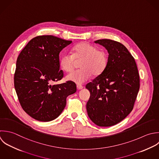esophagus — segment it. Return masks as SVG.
Returning <instances> with one entry per match:
<instances>
[{"instance_id": "1", "label": "esophagus", "mask_w": 159, "mask_h": 159, "mask_svg": "<svg viewBox=\"0 0 159 159\" xmlns=\"http://www.w3.org/2000/svg\"><path fill=\"white\" fill-rule=\"evenodd\" d=\"M77 88L79 89V90H81L84 88V86H82V85H77Z\"/></svg>"}]
</instances>
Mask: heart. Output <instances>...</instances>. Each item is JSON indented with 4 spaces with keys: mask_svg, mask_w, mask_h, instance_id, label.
I'll return each mask as SVG.
<instances>
[{
    "mask_svg": "<svg viewBox=\"0 0 159 159\" xmlns=\"http://www.w3.org/2000/svg\"><path fill=\"white\" fill-rule=\"evenodd\" d=\"M81 61L78 69L67 76L68 80L81 84L92 76L100 74L106 68L108 62L107 53L88 43H80L71 49V53L64 52L60 59L61 67L67 72H72L76 64V61Z\"/></svg>",
    "mask_w": 159,
    "mask_h": 159,
    "instance_id": "heart-1",
    "label": "heart"
}]
</instances>
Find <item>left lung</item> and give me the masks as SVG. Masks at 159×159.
Segmentation results:
<instances>
[{
	"instance_id": "left-lung-1",
	"label": "left lung",
	"mask_w": 159,
	"mask_h": 159,
	"mask_svg": "<svg viewBox=\"0 0 159 159\" xmlns=\"http://www.w3.org/2000/svg\"><path fill=\"white\" fill-rule=\"evenodd\" d=\"M108 52L105 70L86 88L90 92L87 111L97 125L108 127L123 120L133 110L140 88L138 67L128 49L108 39L95 41Z\"/></svg>"
}]
</instances>
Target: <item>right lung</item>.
Returning a JSON list of instances; mask_svg holds the SVG:
<instances>
[{"mask_svg":"<svg viewBox=\"0 0 159 159\" xmlns=\"http://www.w3.org/2000/svg\"><path fill=\"white\" fill-rule=\"evenodd\" d=\"M52 35L31 39L20 53L14 74V87L23 110L39 121L57 118L66 105V98L77 91L76 84L60 80L64 72L59 70V53L72 43Z\"/></svg>","mask_w":159,"mask_h":159,"instance_id":"obj_1","label":"right lung"}]
</instances>
